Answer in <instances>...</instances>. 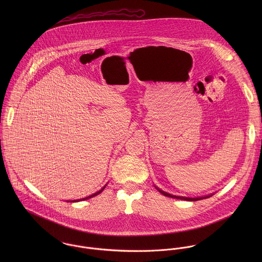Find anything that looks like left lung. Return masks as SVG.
I'll return each instance as SVG.
<instances>
[{"label":"left lung","mask_w":262,"mask_h":262,"mask_svg":"<svg viewBox=\"0 0 262 262\" xmlns=\"http://www.w3.org/2000/svg\"><path fill=\"white\" fill-rule=\"evenodd\" d=\"M156 187V189L161 192L162 194H164L165 196H169V198H173V199H181V200H185V201H189V202H194V201H200V200H203V199H207V198H210L212 196V194H209V195H205V196H198V198H187V196H179V195H173V194H170L166 191H163L161 189H159L158 187ZM214 194V193H213Z\"/></svg>","instance_id":"8db88e82"}]
</instances>
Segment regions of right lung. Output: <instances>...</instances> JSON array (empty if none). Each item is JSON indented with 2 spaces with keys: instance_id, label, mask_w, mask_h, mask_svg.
Here are the masks:
<instances>
[{
  "instance_id": "1",
  "label": "right lung",
  "mask_w": 262,
  "mask_h": 262,
  "mask_svg": "<svg viewBox=\"0 0 262 262\" xmlns=\"http://www.w3.org/2000/svg\"><path fill=\"white\" fill-rule=\"evenodd\" d=\"M107 186V185H106ZM103 187V188H101L99 191H97V192H95V193H93V194H91V195H89V196H86V198H83V199H80V200H74V201H69V202H71V203H73V202H79V201H84V200H89V199H91V198H93V196H96L97 194H99V193H101L103 190H104V188L106 187Z\"/></svg>"
}]
</instances>
